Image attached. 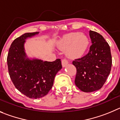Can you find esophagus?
Returning a JSON list of instances; mask_svg holds the SVG:
<instances>
[{
  "label": "esophagus",
  "mask_w": 120,
  "mask_h": 120,
  "mask_svg": "<svg viewBox=\"0 0 120 120\" xmlns=\"http://www.w3.org/2000/svg\"><path fill=\"white\" fill-rule=\"evenodd\" d=\"M68 63H69V61H68V60L66 59H63L61 60V63H62L63 67H65L68 64Z\"/></svg>",
  "instance_id": "obj_1"
}]
</instances>
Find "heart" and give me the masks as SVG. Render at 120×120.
Instances as JSON below:
<instances>
[{"mask_svg": "<svg viewBox=\"0 0 120 120\" xmlns=\"http://www.w3.org/2000/svg\"><path fill=\"white\" fill-rule=\"evenodd\" d=\"M89 45V40L83 34L72 32L64 35L58 42L61 50L66 49V53L70 57L81 56L86 51Z\"/></svg>", "mask_w": 120, "mask_h": 120, "instance_id": "obj_1", "label": "heart"}]
</instances>
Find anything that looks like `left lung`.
Wrapping results in <instances>:
<instances>
[{
  "instance_id": "8db88e82",
  "label": "left lung",
  "mask_w": 120,
  "mask_h": 120,
  "mask_svg": "<svg viewBox=\"0 0 120 120\" xmlns=\"http://www.w3.org/2000/svg\"><path fill=\"white\" fill-rule=\"evenodd\" d=\"M92 45L89 52L72 62L76 68V86L85 92L100 89L110 73L112 57L110 47L101 35L89 31Z\"/></svg>"
}]
</instances>
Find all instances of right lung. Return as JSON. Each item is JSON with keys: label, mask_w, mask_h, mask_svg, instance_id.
Returning a JSON list of instances; mask_svg holds the SVG:
<instances>
[{"label": "right lung", "mask_w": 120, "mask_h": 120, "mask_svg": "<svg viewBox=\"0 0 120 120\" xmlns=\"http://www.w3.org/2000/svg\"><path fill=\"white\" fill-rule=\"evenodd\" d=\"M38 34L25 33L15 39L7 57L9 75L14 86L24 95L33 99L46 95L52 88L55 76L62 68L59 59L50 62L26 57L23 47L25 40Z\"/></svg>", "instance_id": "add662e5"}]
</instances>
